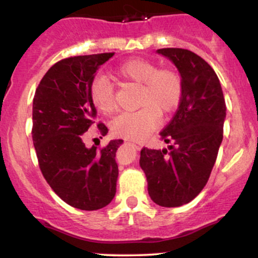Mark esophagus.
<instances>
[{
  "instance_id": "1",
  "label": "esophagus",
  "mask_w": 258,
  "mask_h": 258,
  "mask_svg": "<svg viewBox=\"0 0 258 258\" xmlns=\"http://www.w3.org/2000/svg\"><path fill=\"white\" fill-rule=\"evenodd\" d=\"M131 143H132V144H135V147L137 148V149H141V148H142L141 144H138V143H135V142H132V141H131Z\"/></svg>"
}]
</instances>
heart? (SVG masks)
I'll use <instances>...</instances> for the list:
<instances>
[{
    "label": "heart",
    "instance_id": "1",
    "mask_svg": "<svg viewBox=\"0 0 258 258\" xmlns=\"http://www.w3.org/2000/svg\"><path fill=\"white\" fill-rule=\"evenodd\" d=\"M115 75L139 85L138 110L123 112L111 121L117 137L143 141L159 125V114H171L179 105L183 94L182 78L171 68H159L146 58H131L115 69ZM92 103L100 112L110 114L116 108L114 86L105 76H97L90 86Z\"/></svg>",
    "mask_w": 258,
    "mask_h": 258
}]
</instances>
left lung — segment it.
Instances as JSON below:
<instances>
[{"label": "left lung", "mask_w": 258, "mask_h": 258, "mask_svg": "<svg viewBox=\"0 0 258 258\" xmlns=\"http://www.w3.org/2000/svg\"><path fill=\"white\" fill-rule=\"evenodd\" d=\"M183 82L182 99L160 138L172 143L168 149L141 150L148 193L155 204L178 207L191 201L210 178L223 139L226 102L215 70L194 52L161 48Z\"/></svg>", "instance_id": "obj_1"}]
</instances>
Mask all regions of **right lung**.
Returning a JSON list of instances; mask_svg holds the SVG:
<instances>
[{
    "label": "right lung",
    "instance_id": "obj_1",
    "mask_svg": "<svg viewBox=\"0 0 258 258\" xmlns=\"http://www.w3.org/2000/svg\"><path fill=\"white\" fill-rule=\"evenodd\" d=\"M114 52L75 55L52 65L38 84L32 103V142L44 179L68 205L85 211L110 204L116 193L115 161L122 141L87 148L85 132L96 123L90 96L94 73ZM98 135L108 128L97 123ZM102 138V137H100Z\"/></svg>",
    "mask_w": 258,
    "mask_h": 258
}]
</instances>
